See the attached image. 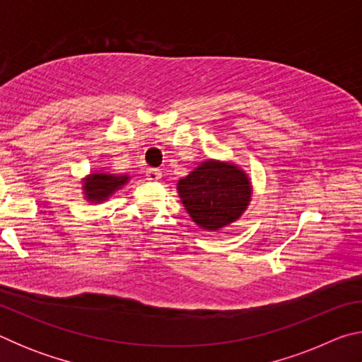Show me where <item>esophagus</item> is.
<instances>
[{
	"mask_svg": "<svg viewBox=\"0 0 362 362\" xmlns=\"http://www.w3.org/2000/svg\"><path fill=\"white\" fill-rule=\"evenodd\" d=\"M161 170L159 169H148L146 170V179L151 180V182H158L159 179H161Z\"/></svg>",
	"mask_w": 362,
	"mask_h": 362,
	"instance_id": "1",
	"label": "esophagus"
}]
</instances>
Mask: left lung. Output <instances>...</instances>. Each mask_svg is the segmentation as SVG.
Wrapping results in <instances>:
<instances>
[{"label": "left lung", "instance_id": "left-lung-1", "mask_svg": "<svg viewBox=\"0 0 362 362\" xmlns=\"http://www.w3.org/2000/svg\"><path fill=\"white\" fill-rule=\"evenodd\" d=\"M177 189L193 222L212 231L240 218L252 194L244 170L235 164L212 159L179 180Z\"/></svg>", "mask_w": 362, "mask_h": 362}]
</instances>
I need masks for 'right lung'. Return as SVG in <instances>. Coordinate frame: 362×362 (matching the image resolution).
Returning a JSON list of instances; mask_svg holds the SVG:
<instances>
[{
    "mask_svg": "<svg viewBox=\"0 0 362 362\" xmlns=\"http://www.w3.org/2000/svg\"><path fill=\"white\" fill-rule=\"evenodd\" d=\"M129 180L127 175H112V174H90L84 182L86 198L93 203H102L108 196H112L116 189Z\"/></svg>",
    "mask_w": 362,
    "mask_h": 362,
    "instance_id": "obj_1",
    "label": "right lung"
}]
</instances>
